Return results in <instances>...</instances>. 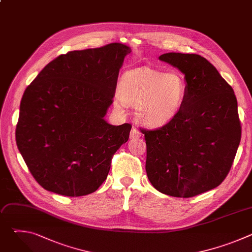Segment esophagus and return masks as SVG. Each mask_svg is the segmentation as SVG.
<instances>
[{
    "instance_id": "obj_1",
    "label": "esophagus",
    "mask_w": 252,
    "mask_h": 252,
    "mask_svg": "<svg viewBox=\"0 0 252 252\" xmlns=\"http://www.w3.org/2000/svg\"><path fill=\"white\" fill-rule=\"evenodd\" d=\"M142 135L141 131L136 127V126H132L131 130H130V138H136V137H140Z\"/></svg>"
}]
</instances>
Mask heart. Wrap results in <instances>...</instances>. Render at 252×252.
I'll list each match as a JSON object with an SVG mask.
<instances>
[{
  "mask_svg": "<svg viewBox=\"0 0 252 252\" xmlns=\"http://www.w3.org/2000/svg\"><path fill=\"white\" fill-rule=\"evenodd\" d=\"M188 93L184 77L151 67L129 69L119 84L120 99L136 105L140 121L158 127L171 122L183 107Z\"/></svg>",
  "mask_w": 252,
  "mask_h": 252,
  "instance_id": "obj_1",
  "label": "heart"
}]
</instances>
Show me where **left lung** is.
I'll use <instances>...</instances> for the list:
<instances>
[{
	"label": "left lung",
	"mask_w": 252,
	"mask_h": 252,
	"mask_svg": "<svg viewBox=\"0 0 252 252\" xmlns=\"http://www.w3.org/2000/svg\"><path fill=\"white\" fill-rule=\"evenodd\" d=\"M160 61L185 74L183 107L167 125L141 128L146 170L153 187L174 197H192L219 187L233 163L241 124L232 88L206 59L167 53Z\"/></svg>",
	"instance_id": "1"
}]
</instances>
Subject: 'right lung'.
Masks as SVG:
<instances>
[{
	"label": "right lung",
	"instance_id": "right-lung-1",
	"mask_svg": "<svg viewBox=\"0 0 252 252\" xmlns=\"http://www.w3.org/2000/svg\"><path fill=\"white\" fill-rule=\"evenodd\" d=\"M130 52L121 43L68 52L49 63L26 89L16 141L30 172L45 189L82 196L106 179L113 157L131 128L103 119Z\"/></svg>",
	"mask_w": 252,
	"mask_h": 252
}]
</instances>
